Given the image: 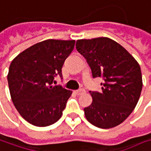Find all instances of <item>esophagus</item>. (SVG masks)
I'll list each match as a JSON object with an SVG mask.
<instances>
[{"instance_id": "obj_1", "label": "esophagus", "mask_w": 151, "mask_h": 151, "mask_svg": "<svg viewBox=\"0 0 151 151\" xmlns=\"http://www.w3.org/2000/svg\"><path fill=\"white\" fill-rule=\"evenodd\" d=\"M74 92L76 93V95H82V94H83V93H85V90H84L83 88H79V89H77V90H75Z\"/></svg>"}]
</instances>
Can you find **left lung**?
<instances>
[{
  "mask_svg": "<svg viewBox=\"0 0 151 151\" xmlns=\"http://www.w3.org/2000/svg\"><path fill=\"white\" fill-rule=\"evenodd\" d=\"M76 49L86 59L93 78H102L101 91H89L93 101L83 109L85 117L97 128L119 125L135 108L143 82L139 63L121 45L100 37L78 40Z\"/></svg>",
  "mask_w": 151,
  "mask_h": 151,
  "instance_id": "8db88e82",
  "label": "left lung"
}]
</instances>
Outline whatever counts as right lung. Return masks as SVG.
<instances>
[{
	"mask_svg": "<svg viewBox=\"0 0 151 151\" xmlns=\"http://www.w3.org/2000/svg\"><path fill=\"white\" fill-rule=\"evenodd\" d=\"M75 40H46L30 46L12 60L7 75L12 101L30 124L46 127L63 115L72 91L53 85Z\"/></svg>",
	"mask_w": 151,
	"mask_h": 151,
	"instance_id": "1",
	"label": "right lung"
}]
</instances>
